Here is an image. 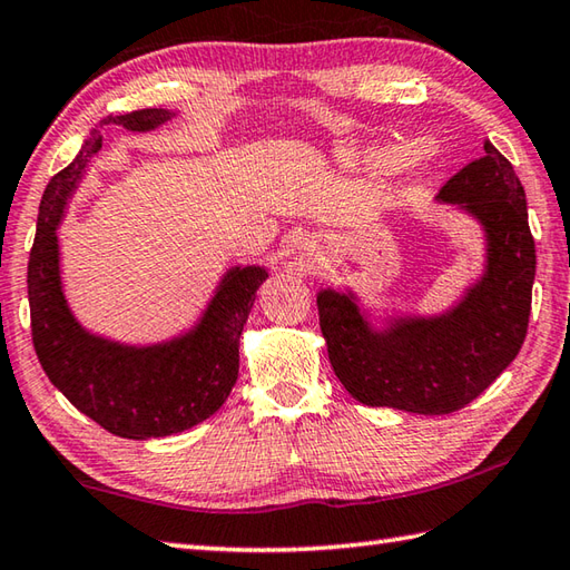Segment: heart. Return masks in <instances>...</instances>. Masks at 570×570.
Returning <instances> with one entry per match:
<instances>
[{
  "label": "heart",
  "mask_w": 570,
  "mask_h": 570,
  "mask_svg": "<svg viewBox=\"0 0 570 570\" xmlns=\"http://www.w3.org/2000/svg\"><path fill=\"white\" fill-rule=\"evenodd\" d=\"M434 155V145L425 138H415L400 145V148H375L367 155L373 170H395V173H412L428 165Z\"/></svg>",
  "instance_id": "1"
}]
</instances>
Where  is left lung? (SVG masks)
Returning <instances> with one entry per match:
<instances>
[{
  "mask_svg": "<svg viewBox=\"0 0 570 570\" xmlns=\"http://www.w3.org/2000/svg\"><path fill=\"white\" fill-rule=\"evenodd\" d=\"M438 203L479 222L487 242L482 276L452 308L390 316L377 328L351 288L316 296L333 373L363 405L450 415L482 395L527 338L537 247L514 167L487 140Z\"/></svg>",
  "mask_w": 570,
  "mask_h": 570,
  "instance_id": "left-lung-1",
  "label": "left lung"
}]
</instances>
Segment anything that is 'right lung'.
Instances as JSON below:
<instances>
[{"instance_id":"right-lung-1","label":"right lung","mask_w":570,"mask_h":570,"mask_svg":"<svg viewBox=\"0 0 570 570\" xmlns=\"http://www.w3.org/2000/svg\"><path fill=\"white\" fill-rule=\"evenodd\" d=\"M173 116L145 108L108 116L100 126L148 132ZM100 145V130H91L76 160L43 189L27 272L33 348L53 387L100 428L126 440L167 438L225 405L239 375V336L269 272L232 266L195 326L170 341L130 345L86 331L63 296L56 229Z\"/></svg>"}]
</instances>
